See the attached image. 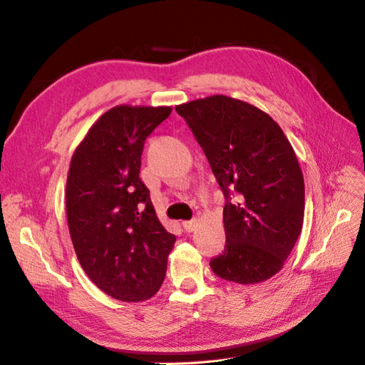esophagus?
<instances>
[{"label": "esophagus", "mask_w": 365, "mask_h": 365, "mask_svg": "<svg viewBox=\"0 0 365 365\" xmlns=\"http://www.w3.org/2000/svg\"><path fill=\"white\" fill-rule=\"evenodd\" d=\"M196 227H197V221H196V219H192V221H185V222H183V228H185V230L188 232V233L196 230Z\"/></svg>", "instance_id": "1"}]
</instances>
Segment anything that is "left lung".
Returning <instances> with one entry per match:
<instances>
[{
	"mask_svg": "<svg viewBox=\"0 0 365 365\" xmlns=\"http://www.w3.org/2000/svg\"><path fill=\"white\" fill-rule=\"evenodd\" d=\"M175 110L227 199V242L211 270L245 286L266 282L282 270L303 227V173L289 140L266 112L230 96L194 99Z\"/></svg>",
	"mask_w": 365,
	"mask_h": 365,
	"instance_id": "1",
	"label": "left lung"
}]
</instances>
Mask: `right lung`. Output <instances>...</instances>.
I'll return each instance as SVG.
<instances>
[{
    "mask_svg": "<svg viewBox=\"0 0 365 365\" xmlns=\"http://www.w3.org/2000/svg\"><path fill=\"white\" fill-rule=\"evenodd\" d=\"M171 112L168 106L112 107L71 157L65 200L76 255L91 282L121 302L158 292L175 242L140 180L144 141Z\"/></svg>",
    "mask_w": 365,
    "mask_h": 365,
    "instance_id": "add662e5",
    "label": "right lung"
}]
</instances>
